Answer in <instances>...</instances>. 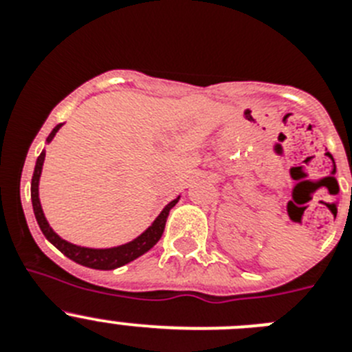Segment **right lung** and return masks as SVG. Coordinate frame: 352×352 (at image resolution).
Masks as SVG:
<instances>
[{
  "instance_id": "add662e5",
  "label": "right lung",
  "mask_w": 352,
  "mask_h": 352,
  "mask_svg": "<svg viewBox=\"0 0 352 352\" xmlns=\"http://www.w3.org/2000/svg\"><path fill=\"white\" fill-rule=\"evenodd\" d=\"M60 125H56L54 130L49 133L47 142L52 141V138L56 135V132L60 130ZM43 158H45V151L40 153V157L36 158V166H35V173H33V178H31V203H33V211H35V219L38 222L40 229H42L43 236L54 245L61 254L72 259L74 263L77 264H82V266H88V268L93 270H114V268H120L123 264L130 263V261L138 259L139 256H142L144 252H148L149 248L153 247L157 243L158 239L162 238V232L166 229V222H167V217H169V211L170 208L176 206L178 203V199H174L164 208L160 214L157 217L151 227H148L144 232H142L139 238H135L133 241L130 243L121 245V247H114V248H84V247H77V245H72L65 239H61L60 236L56 234L52 231L51 227H49L47 220L43 217V211L42 206H40V199H38V179H40V174H42V166H43Z\"/></svg>"
}]
</instances>
